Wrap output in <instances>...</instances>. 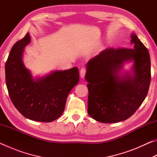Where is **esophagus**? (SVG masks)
Returning a JSON list of instances; mask_svg holds the SVG:
<instances>
[{"instance_id":"1","label":"esophagus","mask_w":157,"mask_h":157,"mask_svg":"<svg viewBox=\"0 0 157 157\" xmlns=\"http://www.w3.org/2000/svg\"><path fill=\"white\" fill-rule=\"evenodd\" d=\"M86 73V68L85 67H83L81 68L80 71H79V74H80V77L82 78H84L85 76V74Z\"/></svg>"}]
</instances>
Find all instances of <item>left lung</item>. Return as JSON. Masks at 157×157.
<instances>
[{
  "instance_id": "obj_1",
  "label": "left lung",
  "mask_w": 157,
  "mask_h": 157,
  "mask_svg": "<svg viewBox=\"0 0 157 157\" xmlns=\"http://www.w3.org/2000/svg\"><path fill=\"white\" fill-rule=\"evenodd\" d=\"M131 42L134 48H108L87 63L88 113L100 123L127 120L147 96L151 81L150 54L134 34ZM130 60L135 62V76L120 78L116 73Z\"/></svg>"
}]
</instances>
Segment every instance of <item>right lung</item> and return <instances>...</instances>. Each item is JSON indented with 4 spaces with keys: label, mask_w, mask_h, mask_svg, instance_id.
I'll list each match as a JSON object with an SVG mask.
<instances>
[{
    "label": "right lung",
    "mask_w": 157,
    "mask_h": 157,
    "mask_svg": "<svg viewBox=\"0 0 157 157\" xmlns=\"http://www.w3.org/2000/svg\"><path fill=\"white\" fill-rule=\"evenodd\" d=\"M28 33L10 50L5 63V81L16 109L30 120L50 123L62 115L68 94L79 80L78 67L55 71L34 80L22 61L24 48L30 43Z\"/></svg>",
    "instance_id": "obj_1"
}]
</instances>
